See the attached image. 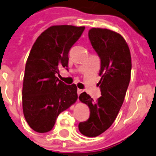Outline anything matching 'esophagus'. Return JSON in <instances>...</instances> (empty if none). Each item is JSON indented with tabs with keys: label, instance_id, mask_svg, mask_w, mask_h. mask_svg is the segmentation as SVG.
<instances>
[{
	"label": "esophagus",
	"instance_id": "esophagus-1",
	"mask_svg": "<svg viewBox=\"0 0 156 156\" xmlns=\"http://www.w3.org/2000/svg\"><path fill=\"white\" fill-rule=\"evenodd\" d=\"M77 92H78V95H80L81 93H83V90H81V89H78V91H77Z\"/></svg>",
	"mask_w": 156,
	"mask_h": 156
}]
</instances>
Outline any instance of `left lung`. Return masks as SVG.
Returning <instances> with one entry per match:
<instances>
[{
    "label": "left lung",
    "instance_id": "left-lung-1",
    "mask_svg": "<svg viewBox=\"0 0 156 156\" xmlns=\"http://www.w3.org/2000/svg\"><path fill=\"white\" fill-rule=\"evenodd\" d=\"M88 37L101 59V97L95 101L86 92L80 94L79 100L90 109V117L79 123L78 129L84 136L94 137L110 128L119 112L130 82L132 60L128 43L119 33L93 28Z\"/></svg>",
    "mask_w": 156,
    "mask_h": 156
}]
</instances>
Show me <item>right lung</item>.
<instances>
[{
  "mask_svg": "<svg viewBox=\"0 0 156 156\" xmlns=\"http://www.w3.org/2000/svg\"><path fill=\"white\" fill-rule=\"evenodd\" d=\"M85 27L54 25L41 33L25 65L23 111L27 123L37 133L53 128L56 118L78 99L77 86L59 80V69L68 67L69 51Z\"/></svg>",
  "mask_w": 156,
  "mask_h": 156,
  "instance_id": "add662e5",
  "label": "right lung"
}]
</instances>
